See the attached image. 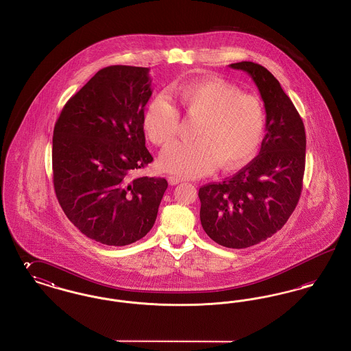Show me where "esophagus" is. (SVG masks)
I'll use <instances>...</instances> for the list:
<instances>
[{"label": "esophagus", "instance_id": "34e87169", "mask_svg": "<svg viewBox=\"0 0 351 351\" xmlns=\"http://www.w3.org/2000/svg\"><path fill=\"white\" fill-rule=\"evenodd\" d=\"M183 179L178 178V176H168V183L171 185H176V184L182 183Z\"/></svg>", "mask_w": 351, "mask_h": 351}]
</instances>
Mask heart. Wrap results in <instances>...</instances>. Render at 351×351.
<instances>
[{
	"label": "heart",
	"mask_w": 351,
	"mask_h": 351,
	"mask_svg": "<svg viewBox=\"0 0 351 351\" xmlns=\"http://www.w3.org/2000/svg\"><path fill=\"white\" fill-rule=\"evenodd\" d=\"M185 114L197 119L193 141L175 143L162 152L159 165L182 178H196L219 167H242L256 154L266 128L263 104L232 84L208 77L172 90ZM143 129L156 146H168L180 132V113L166 96H156L143 114Z\"/></svg>",
	"instance_id": "1"
}]
</instances>
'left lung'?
Returning a JSON list of instances; mask_svg holds the SVG:
<instances>
[{"label": "left lung", "instance_id": "1", "mask_svg": "<svg viewBox=\"0 0 351 351\" xmlns=\"http://www.w3.org/2000/svg\"><path fill=\"white\" fill-rule=\"evenodd\" d=\"M266 108V130L259 155L232 178L199 189L202 229L218 245L246 249L276 233L293 213L305 169V128L293 102L267 68L239 62Z\"/></svg>", "mask_w": 351, "mask_h": 351}]
</instances>
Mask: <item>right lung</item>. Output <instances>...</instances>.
Wrapping results in <instances>:
<instances>
[{
  "label": "right lung",
  "mask_w": 351,
  "mask_h": 351,
  "mask_svg": "<svg viewBox=\"0 0 351 351\" xmlns=\"http://www.w3.org/2000/svg\"><path fill=\"white\" fill-rule=\"evenodd\" d=\"M149 68L100 69L64 105L52 136L58 201L88 238L108 246L139 241L155 223L163 178L132 173L154 159L143 132Z\"/></svg>",
  "instance_id": "1"
}]
</instances>
